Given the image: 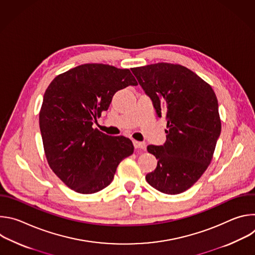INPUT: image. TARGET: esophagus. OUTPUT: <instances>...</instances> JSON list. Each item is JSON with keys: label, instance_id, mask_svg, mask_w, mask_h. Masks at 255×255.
<instances>
[{"label": "esophagus", "instance_id": "34e87169", "mask_svg": "<svg viewBox=\"0 0 255 255\" xmlns=\"http://www.w3.org/2000/svg\"><path fill=\"white\" fill-rule=\"evenodd\" d=\"M134 144V147L135 149H145V143L143 142H139V141H133Z\"/></svg>", "mask_w": 255, "mask_h": 255}]
</instances>
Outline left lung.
Returning a JSON list of instances; mask_svg holds the SVG:
<instances>
[{
    "label": "left lung",
    "mask_w": 255,
    "mask_h": 255,
    "mask_svg": "<svg viewBox=\"0 0 255 255\" xmlns=\"http://www.w3.org/2000/svg\"><path fill=\"white\" fill-rule=\"evenodd\" d=\"M157 117L166 119V141L148 145L157 166L146 174L157 191L176 195L190 189L208 168L221 133L217 97L191 69L166 62L131 68Z\"/></svg>",
    "instance_id": "obj_1"
}]
</instances>
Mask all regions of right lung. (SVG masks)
<instances>
[{
    "label": "right lung",
    "mask_w": 255,
    "mask_h": 255,
    "mask_svg": "<svg viewBox=\"0 0 255 255\" xmlns=\"http://www.w3.org/2000/svg\"><path fill=\"white\" fill-rule=\"evenodd\" d=\"M129 69L87 63L57 76L48 86L39 113L44 152L52 171L80 194L112 183L117 166L134 151L124 136L93 128L116 92L137 86Z\"/></svg>",
    "instance_id": "obj_1"
}]
</instances>
